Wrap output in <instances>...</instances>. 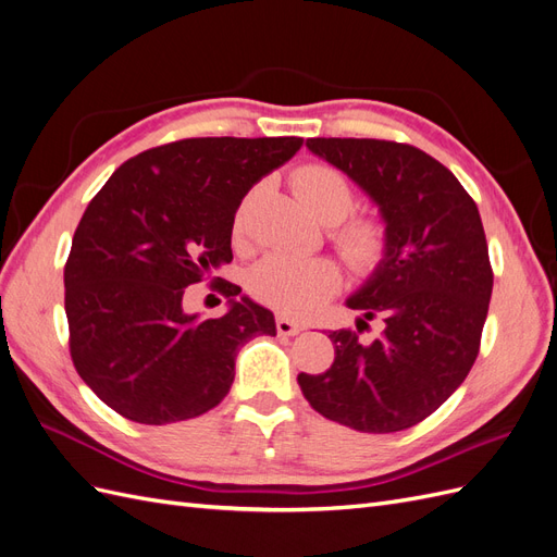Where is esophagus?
Wrapping results in <instances>:
<instances>
[{
  "label": "esophagus",
  "instance_id": "esophagus-1",
  "mask_svg": "<svg viewBox=\"0 0 557 557\" xmlns=\"http://www.w3.org/2000/svg\"><path fill=\"white\" fill-rule=\"evenodd\" d=\"M276 330H278V334H283V336H295V334L301 332V325L295 323V320H290V318H285V315L281 313V315H276Z\"/></svg>",
  "mask_w": 557,
  "mask_h": 557
}]
</instances>
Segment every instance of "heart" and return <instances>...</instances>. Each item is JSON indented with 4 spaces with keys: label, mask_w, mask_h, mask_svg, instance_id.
Wrapping results in <instances>:
<instances>
[{
    "label": "heart",
    "mask_w": 557,
    "mask_h": 557,
    "mask_svg": "<svg viewBox=\"0 0 557 557\" xmlns=\"http://www.w3.org/2000/svg\"><path fill=\"white\" fill-rule=\"evenodd\" d=\"M305 209L320 223H342L352 211V188L344 174L325 164H309L293 178ZM246 230V201L234 218V234ZM344 258L356 267L374 264L385 248V232L374 221L348 223L336 232ZM342 269L330 258H299L272 252L250 272V290L264 305L288 315H311L339 290Z\"/></svg>",
    "instance_id": "1"
}]
</instances>
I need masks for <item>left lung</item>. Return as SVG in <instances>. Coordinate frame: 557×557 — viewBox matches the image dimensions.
I'll use <instances>...</instances> for the list:
<instances>
[{
  "mask_svg": "<svg viewBox=\"0 0 557 557\" xmlns=\"http://www.w3.org/2000/svg\"><path fill=\"white\" fill-rule=\"evenodd\" d=\"M379 209L385 248L346 299L356 327L379 318L381 334L330 332L334 362L299 374L311 407L369 434L407 430L458 391L479 356L493 269L479 209L442 162L407 144L307 139Z\"/></svg>",
  "mask_w": 557,
  "mask_h": 557,
  "instance_id": "obj_1",
  "label": "left lung"
}]
</instances>
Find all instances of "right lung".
Masks as SVG:
<instances>
[{"label":"right lung","instance_id":"obj_1","mask_svg":"<svg viewBox=\"0 0 557 557\" xmlns=\"http://www.w3.org/2000/svg\"><path fill=\"white\" fill-rule=\"evenodd\" d=\"M299 146L183 139L127 160L92 197L64 267V311L76 372L107 407L144 425L207 413L230 393L239 348L276 334L274 313L239 285L221 288V318L188 313L183 293L232 262L242 199Z\"/></svg>","mask_w":557,"mask_h":557}]
</instances>
